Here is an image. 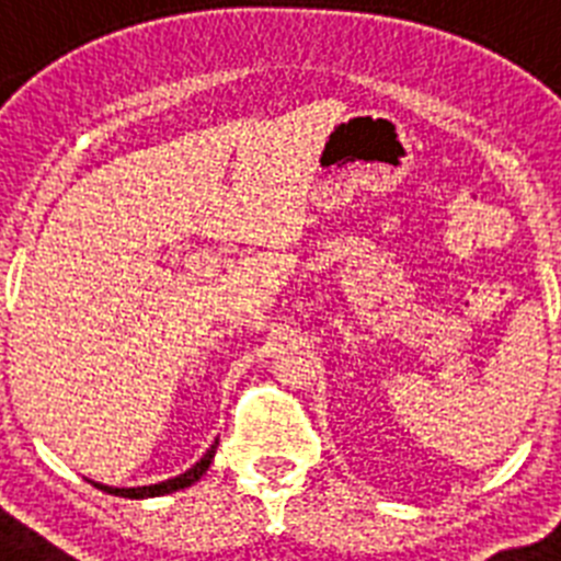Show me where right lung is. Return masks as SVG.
<instances>
[{
	"instance_id": "add662e5",
	"label": "right lung",
	"mask_w": 561,
	"mask_h": 561,
	"mask_svg": "<svg viewBox=\"0 0 561 561\" xmlns=\"http://www.w3.org/2000/svg\"><path fill=\"white\" fill-rule=\"evenodd\" d=\"M216 445H219V442H214V445L208 448V454L202 456L199 462L193 465V468H187L185 473H179V477H173V479H164V482L142 484V488H111V484L93 482V488L111 493V496H122V499H153V496H168V493L185 491V488H191V484H196L202 477H205V470H208L210 462H214Z\"/></svg>"
}]
</instances>
